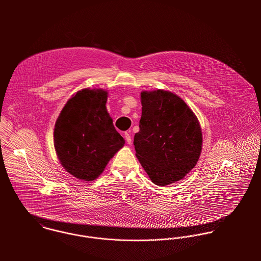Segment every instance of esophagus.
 <instances>
[{
  "mask_svg": "<svg viewBox=\"0 0 261 261\" xmlns=\"http://www.w3.org/2000/svg\"><path fill=\"white\" fill-rule=\"evenodd\" d=\"M124 138L127 144H132V137L129 135V133H124Z\"/></svg>",
  "mask_w": 261,
  "mask_h": 261,
  "instance_id": "esophagus-1",
  "label": "esophagus"
}]
</instances>
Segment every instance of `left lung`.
Masks as SVG:
<instances>
[{
	"instance_id": "obj_1",
	"label": "left lung",
	"mask_w": 261,
	"mask_h": 261,
	"mask_svg": "<svg viewBox=\"0 0 261 261\" xmlns=\"http://www.w3.org/2000/svg\"><path fill=\"white\" fill-rule=\"evenodd\" d=\"M140 132L136 155L158 186L182 180L196 166L202 150V130L186 102L162 89L141 93Z\"/></svg>"
}]
</instances>
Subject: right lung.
<instances>
[{
  "label": "right lung",
  "instance_id": "1",
  "mask_svg": "<svg viewBox=\"0 0 261 261\" xmlns=\"http://www.w3.org/2000/svg\"><path fill=\"white\" fill-rule=\"evenodd\" d=\"M108 91L84 88L60 112L54 147L63 168L75 178L95 180L124 145L107 111Z\"/></svg>",
  "mask_w": 261,
  "mask_h": 261
}]
</instances>
